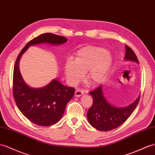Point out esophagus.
Listing matches in <instances>:
<instances>
[{"instance_id": "obj_1", "label": "esophagus", "mask_w": 155, "mask_h": 155, "mask_svg": "<svg viewBox=\"0 0 155 155\" xmlns=\"http://www.w3.org/2000/svg\"><path fill=\"white\" fill-rule=\"evenodd\" d=\"M83 94H84V91L80 89H77L76 90V91H75L74 95L76 97H80L82 96V95H83Z\"/></svg>"}]
</instances>
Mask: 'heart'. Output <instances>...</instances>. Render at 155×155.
I'll return each instance as SVG.
<instances>
[{
	"mask_svg": "<svg viewBox=\"0 0 155 155\" xmlns=\"http://www.w3.org/2000/svg\"><path fill=\"white\" fill-rule=\"evenodd\" d=\"M113 55L102 47L87 46L78 50L74 60L69 59L64 66L65 74L69 84L75 86L81 81L87 71V79L92 85L100 84L111 68Z\"/></svg>",
	"mask_w": 155,
	"mask_h": 155,
	"instance_id": "1",
	"label": "heart"
}]
</instances>
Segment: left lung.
<instances>
[{
	"label": "left lung",
	"mask_w": 155,
	"mask_h": 155,
	"mask_svg": "<svg viewBox=\"0 0 155 155\" xmlns=\"http://www.w3.org/2000/svg\"><path fill=\"white\" fill-rule=\"evenodd\" d=\"M125 61H130L139 64L134 51L125 45ZM93 98V104L87 113V118L90 125L100 131L107 132L122 125L132 114L140 101V96L128 106L118 107L107 100L103 92L102 85L90 92Z\"/></svg>",
	"instance_id": "8db88e82"
}]
</instances>
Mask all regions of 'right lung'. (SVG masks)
I'll return each instance as SVG.
<instances>
[{
    "mask_svg": "<svg viewBox=\"0 0 155 155\" xmlns=\"http://www.w3.org/2000/svg\"><path fill=\"white\" fill-rule=\"evenodd\" d=\"M67 41L66 38L59 35L42 34L27 44L15 61L13 75L15 102L23 115L38 126H49L60 120L67 103L73 97L75 89L64 86L56 78L42 88H32L23 80L19 71V60L31 46L44 43L58 46Z\"/></svg>",
    "mask_w": 155,
    "mask_h": 155,
    "instance_id": "1",
    "label": "right lung"
}]
</instances>
